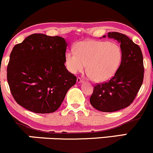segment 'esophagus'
Listing matches in <instances>:
<instances>
[{
  "label": "esophagus",
  "instance_id": "1",
  "mask_svg": "<svg viewBox=\"0 0 153 153\" xmlns=\"http://www.w3.org/2000/svg\"><path fill=\"white\" fill-rule=\"evenodd\" d=\"M83 81L82 78H79V77H78V78H77V83H83Z\"/></svg>",
  "mask_w": 153,
  "mask_h": 153
}]
</instances>
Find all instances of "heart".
<instances>
[{
	"instance_id": "b5f03b06",
	"label": "heart",
	"mask_w": 153,
	"mask_h": 153,
	"mask_svg": "<svg viewBox=\"0 0 153 153\" xmlns=\"http://www.w3.org/2000/svg\"><path fill=\"white\" fill-rule=\"evenodd\" d=\"M75 52L65 56L67 70L73 74L82 72L86 65V71L94 82L102 83L114 76L118 70L123 52L116 43L107 41L85 40L77 43Z\"/></svg>"
}]
</instances>
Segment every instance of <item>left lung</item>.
I'll return each instance as SVG.
<instances>
[{"label":"left lung","mask_w":153,"mask_h":153,"mask_svg":"<svg viewBox=\"0 0 153 153\" xmlns=\"http://www.w3.org/2000/svg\"><path fill=\"white\" fill-rule=\"evenodd\" d=\"M108 37L120 43L123 59L113 78L94 86L90 103L100 111L114 112L128 107L134 100L142 85L144 69L138 45L118 32H109Z\"/></svg>","instance_id":"left-lung-1"}]
</instances>
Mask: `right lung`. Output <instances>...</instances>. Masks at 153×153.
I'll return each mask as SVG.
<instances>
[{
	"mask_svg": "<svg viewBox=\"0 0 153 153\" xmlns=\"http://www.w3.org/2000/svg\"><path fill=\"white\" fill-rule=\"evenodd\" d=\"M67 43L61 36L30 35L13 48L7 81L16 102L37 114L56 111L76 77L66 68Z\"/></svg>",
	"mask_w": 153,
	"mask_h": 153,
	"instance_id": "right-lung-1",
	"label": "right lung"
}]
</instances>
